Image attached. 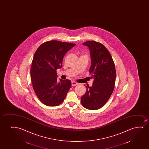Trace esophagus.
Masks as SVG:
<instances>
[{"label":"esophagus","mask_w":149,"mask_h":149,"mask_svg":"<svg viewBox=\"0 0 149 149\" xmlns=\"http://www.w3.org/2000/svg\"><path fill=\"white\" fill-rule=\"evenodd\" d=\"M77 82H76L74 81H72V86H77Z\"/></svg>","instance_id":"1"}]
</instances>
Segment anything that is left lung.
Masks as SVG:
<instances>
[{"label": "left lung", "instance_id": "1", "mask_svg": "<svg viewBox=\"0 0 149 149\" xmlns=\"http://www.w3.org/2000/svg\"><path fill=\"white\" fill-rule=\"evenodd\" d=\"M90 49L91 66L89 72L94 78L91 87L81 98L82 105L90 110L100 109L106 104L113 91L116 71L112 56L101 43L88 41L83 43Z\"/></svg>", "mask_w": 149, "mask_h": 149}]
</instances>
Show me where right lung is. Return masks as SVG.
<instances>
[{"label": "right lung", "mask_w": 149, "mask_h": 149, "mask_svg": "<svg viewBox=\"0 0 149 149\" xmlns=\"http://www.w3.org/2000/svg\"><path fill=\"white\" fill-rule=\"evenodd\" d=\"M75 45L56 40L47 41L35 53L31 69V80L37 97L47 106L61 104L71 86L70 80L60 79L57 82L56 70L62 67L64 55Z\"/></svg>", "instance_id": "1"}]
</instances>
